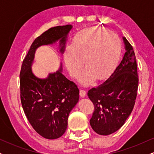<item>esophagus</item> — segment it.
Instances as JSON below:
<instances>
[{"instance_id": "esophagus-1", "label": "esophagus", "mask_w": 154, "mask_h": 154, "mask_svg": "<svg viewBox=\"0 0 154 154\" xmlns=\"http://www.w3.org/2000/svg\"><path fill=\"white\" fill-rule=\"evenodd\" d=\"M79 95H80V96L82 97V98H85V97L86 96V91L82 89L80 90V91H79Z\"/></svg>"}]
</instances>
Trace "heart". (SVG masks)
<instances>
[{
    "instance_id": "b5f03b06",
    "label": "heart",
    "mask_w": 154,
    "mask_h": 154,
    "mask_svg": "<svg viewBox=\"0 0 154 154\" xmlns=\"http://www.w3.org/2000/svg\"><path fill=\"white\" fill-rule=\"evenodd\" d=\"M122 54L119 38L110 32L91 28L75 35L72 45H67L64 60L69 75L77 77L85 64L80 82L90 85L95 77L103 79L111 73L119 62Z\"/></svg>"
}]
</instances>
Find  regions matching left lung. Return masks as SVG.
I'll list each match as a JSON object with an SVG mask.
<instances>
[{
  "instance_id": "8db88e82",
  "label": "left lung",
  "mask_w": 154,
  "mask_h": 154,
  "mask_svg": "<svg viewBox=\"0 0 154 154\" xmlns=\"http://www.w3.org/2000/svg\"><path fill=\"white\" fill-rule=\"evenodd\" d=\"M125 53L122 60L102 84L88 91L95 111L91 128L100 135L117 131L131 114L137 96L138 76L132 46L122 37Z\"/></svg>"
}]
</instances>
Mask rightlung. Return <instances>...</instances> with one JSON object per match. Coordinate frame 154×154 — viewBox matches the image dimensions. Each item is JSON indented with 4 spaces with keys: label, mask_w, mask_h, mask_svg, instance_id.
Here are the masks:
<instances>
[{
    "label": "right lung",
    "mask_w": 154,
    "mask_h": 154,
    "mask_svg": "<svg viewBox=\"0 0 154 154\" xmlns=\"http://www.w3.org/2000/svg\"><path fill=\"white\" fill-rule=\"evenodd\" d=\"M71 24L50 28L34 40L23 61L20 72L21 102L24 114L32 128L46 139L59 138L64 133L69 113L78 103L79 91L75 82L59 69L49 73L46 78H39L33 74L32 66L35 51L42 45L59 42V52L65 51Z\"/></svg>",
    "instance_id": "1"
}]
</instances>
